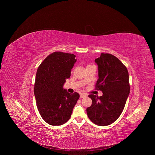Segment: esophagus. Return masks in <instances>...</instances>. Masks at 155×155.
Segmentation results:
<instances>
[{"mask_svg": "<svg viewBox=\"0 0 155 155\" xmlns=\"http://www.w3.org/2000/svg\"><path fill=\"white\" fill-rule=\"evenodd\" d=\"M87 96V95L86 94H80V98H83V97H86Z\"/></svg>", "mask_w": 155, "mask_h": 155, "instance_id": "34e87169", "label": "esophagus"}]
</instances>
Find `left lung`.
Listing matches in <instances>:
<instances>
[{"label": "left lung", "mask_w": 155, "mask_h": 155, "mask_svg": "<svg viewBox=\"0 0 155 155\" xmlns=\"http://www.w3.org/2000/svg\"><path fill=\"white\" fill-rule=\"evenodd\" d=\"M95 62L99 75L95 90L103 95L88 96L93 102L86 112L93 123L105 126L115 122L124 108L130 92L129 74L126 66L113 54L101 53Z\"/></svg>", "instance_id": "8db88e82"}]
</instances>
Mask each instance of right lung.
Instances as JSON below:
<instances>
[{
	"instance_id": "obj_1",
	"label": "right lung",
	"mask_w": 155,
	"mask_h": 155,
	"mask_svg": "<svg viewBox=\"0 0 155 155\" xmlns=\"http://www.w3.org/2000/svg\"><path fill=\"white\" fill-rule=\"evenodd\" d=\"M75 55L61 51L49 54L37 71L34 95L38 112L45 122L53 126L62 125L71 118L80 97L63 89L65 79L71 77L77 59Z\"/></svg>"
}]
</instances>
